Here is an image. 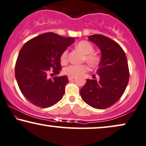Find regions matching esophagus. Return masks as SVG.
<instances>
[{"instance_id": "34e87169", "label": "esophagus", "mask_w": 146, "mask_h": 146, "mask_svg": "<svg viewBox=\"0 0 146 146\" xmlns=\"http://www.w3.org/2000/svg\"><path fill=\"white\" fill-rule=\"evenodd\" d=\"M74 78H75L74 76H69V77H68V79H69V81L73 80V79H74Z\"/></svg>"}]
</instances>
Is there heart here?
<instances>
[{"instance_id":"obj_1","label":"heart","mask_w":146,"mask_h":146,"mask_svg":"<svg viewBox=\"0 0 146 146\" xmlns=\"http://www.w3.org/2000/svg\"><path fill=\"white\" fill-rule=\"evenodd\" d=\"M77 48L80 50L85 55V58L87 63L92 66H96L100 62V57L96 53H93V46L87 40H81L76 45ZM68 50H64L61 56V61L65 63L67 61ZM88 70L86 65H71L65 69V73L70 76H79Z\"/></svg>"}]
</instances>
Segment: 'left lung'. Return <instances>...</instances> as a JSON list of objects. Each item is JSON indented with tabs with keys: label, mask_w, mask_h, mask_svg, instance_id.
Masks as SVG:
<instances>
[{
	"label": "left lung",
	"mask_w": 146,
	"mask_h": 146,
	"mask_svg": "<svg viewBox=\"0 0 146 146\" xmlns=\"http://www.w3.org/2000/svg\"><path fill=\"white\" fill-rule=\"evenodd\" d=\"M88 38L102 53L97 71L100 79H87L80 94L89 106L103 110L112 106L123 94L129 77L127 60L121 46L110 38L102 35H93Z\"/></svg>",
	"instance_id": "left-lung-1"
}]
</instances>
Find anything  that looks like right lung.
Segmentation results:
<instances>
[{
    "label": "right lung",
    "mask_w": 146,
    "mask_h": 146,
    "mask_svg": "<svg viewBox=\"0 0 146 146\" xmlns=\"http://www.w3.org/2000/svg\"><path fill=\"white\" fill-rule=\"evenodd\" d=\"M74 42L73 37L46 33L31 38L21 49L15 65V77L21 93L35 106L49 108L63 98L69 82L67 77L51 79L48 75L50 72L54 75L59 74L62 53Z\"/></svg>",
    "instance_id": "1"
}]
</instances>
